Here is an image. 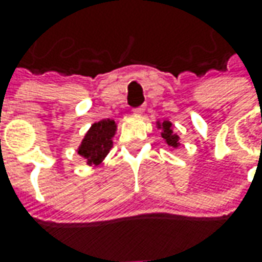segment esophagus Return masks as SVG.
<instances>
[{
  "label": "esophagus",
  "mask_w": 262,
  "mask_h": 262,
  "mask_svg": "<svg viewBox=\"0 0 262 262\" xmlns=\"http://www.w3.org/2000/svg\"><path fill=\"white\" fill-rule=\"evenodd\" d=\"M145 112V107L143 105H140V107H136V108H133V113L135 114H142Z\"/></svg>",
  "instance_id": "1"
}]
</instances>
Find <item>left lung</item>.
I'll return each mask as SVG.
<instances>
[{"instance_id":"8db88e82","label":"left lung","mask_w":262,"mask_h":262,"mask_svg":"<svg viewBox=\"0 0 262 262\" xmlns=\"http://www.w3.org/2000/svg\"><path fill=\"white\" fill-rule=\"evenodd\" d=\"M159 126H162V133H161V135H162L164 140L167 142L169 146L177 148V146H178V136H177V135H174L171 123L162 122V124H159Z\"/></svg>"}]
</instances>
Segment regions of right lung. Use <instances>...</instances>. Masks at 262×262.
Masks as SVG:
<instances>
[{
	"label": "right lung",
	"mask_w": 262,
	"mask_h": 262,
	"mask_svg": "<svg viewBox=\"0 0 262 262\" xmlns=\"http://www.w3.org/2000/svg\"><path fill=\"white\" fill-rule=\"evenodd\" d=\"M116 133V123L110 119H104L101 122L94 123L91 129L86 132L82 139L78 154L84 157L88 165H97L113 148V136Z\"/></svg>",
	"instance_id": "add662e5"
}]
</instances>
